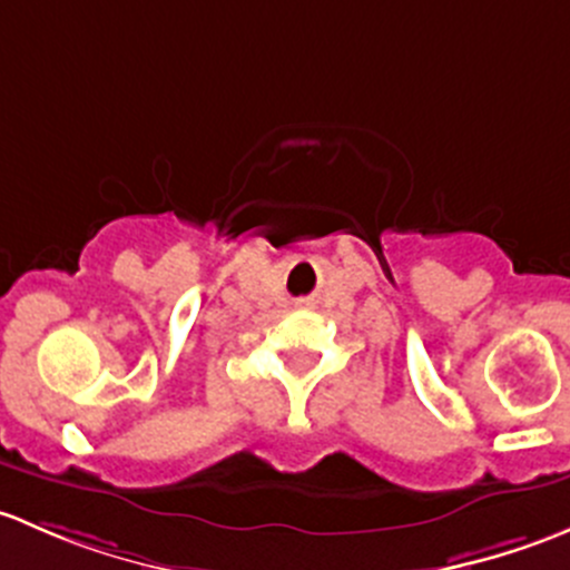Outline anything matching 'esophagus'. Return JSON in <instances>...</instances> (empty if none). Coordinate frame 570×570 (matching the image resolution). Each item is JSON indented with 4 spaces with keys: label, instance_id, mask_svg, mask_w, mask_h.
Returning a JSON list of instances; mask_svg holds the SVG:
<instances>
[{
    "label": "esophagus",
    "instance_id": "obj_1",
    "mask_svg": "<svg viewBox=\"0 0 570 570\" xmlns=\"http://www.w3.org/2000/svg\"><path fill=\"white\" fill-rule=\"evenodd\" d=\"M309 304H313V298H309V296L296 298V307H309Z\"/></svg>",
    "mask_w": 570,
    "mask_h": 570
}]
</instances>
